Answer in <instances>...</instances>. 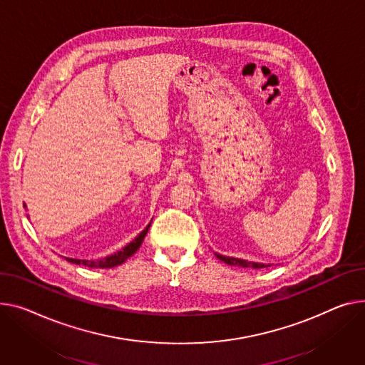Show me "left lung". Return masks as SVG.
Segmentation results:
<instances>
[{
  "label": "left lung",
  "instance_id": "left-lung-1",
  "mask_svg": "<svg viewBox=\"0 0 365 365\" xmlns=\"http://www.w3.org/2000/svg\"><path fill=\"white\" fill-rule=\"evenodd\" d=\"M215 257L218 259H222L223 262L229 265H237V267H252V269H264V267H270L272 264H262V262H255V261H247V259H240V258H233V257H225L215 252Z\"/></svg>",
  "mask_w": 365,
  "mask_h": 365
}]
</instances>
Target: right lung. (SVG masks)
Instances as JSON below:
<instances>
[{"label": "right lung", "mask_w": 365, "mask_h": 365, "mask_svg": "<svg viewBox=\"0 0 365 365\" xmlns=\"http://www.w3.org/2000/svg\"><path fill=\"white\" fill-rule=\"evenodd\" d=\"M150 226H151V223L145 227L125 248H121L120 251H117L108 257H104L101 259H78V258H66V259L73 264H82L85 267H91V269H111V267L123 264L129 257H132L139 250L145 235L148 233Z\"/></svg>", "instance_id": "right-lung-1"}]
</instances>
